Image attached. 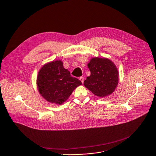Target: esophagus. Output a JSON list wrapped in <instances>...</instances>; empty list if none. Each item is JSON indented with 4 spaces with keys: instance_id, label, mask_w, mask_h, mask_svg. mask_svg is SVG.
<instances>
[{
    "instance_id": "34e87169",
    "label": "esophagus",
    "mask_w": 156,
    "mask_h": 156,
    "mask_svg": "<svg viewBox=\"0 0 156 156\" xmlns=\"http://www.w3.org/2000/svg\"><path fill=\"white\" fill-rule=\"evenodd\" d=\"M79 80H80L81 81V83H83V82H84V78H83V76H81V77H80Z\"/></svg>"
}]
</instances>
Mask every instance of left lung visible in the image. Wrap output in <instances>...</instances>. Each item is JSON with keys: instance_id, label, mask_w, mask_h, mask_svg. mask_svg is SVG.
Instances as JSON below:
<instances>
[{"instance_id": "obj_1", "label": "left lung", "mask_w": 156, "mask_h": 156, "mask_svg": "<svg viewBox=\"0 0 156 156\" xmlns=\"http://www.w3.org/2000/svg\"><path fill=\"white\" fill-rule=\"evenodd\" d=\"M87 66L91 75L84 81L86 88L101 98L114 92L119 83V73L113 62L107 58L94 57Z\"/></svg>"}]
</instances>
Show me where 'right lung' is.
<instances>
[{
    "mask_svg": "<svg viewBox=\"0 0 156 156\" xmlns=\"http://www.w3.org/2000/svg\"><path fill=\"white\" fill-rule=\"evenodd\" d=\"M37 87L41 96L50 103L61 105L72 94L81 81L72 77L63 68V62L56 60L44 64L37 76Z\"/></svg>",
    "mask_w": 156,
    "mask_h": 156,
    "instance_id": "right-lung-1",
    "label": "right lung"
}]
</instances>
